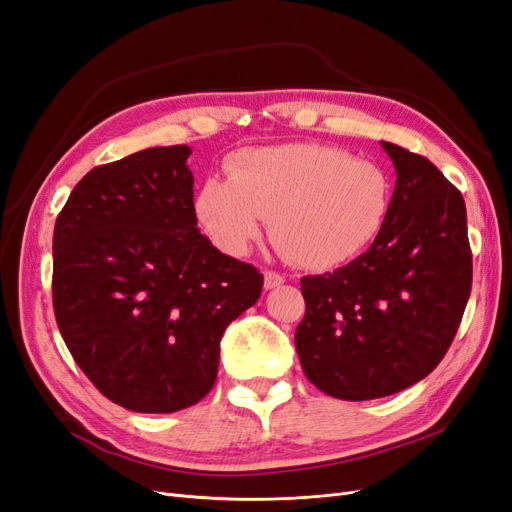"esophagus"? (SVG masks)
<instances>
[{"mask_svg":"<svg viewBox=\"0 0 512 512\" xmlns=\"http://www.w3.org/2000/svg\"><path fill=\"white\" fill-rule=\"evenodd\" d=\"M284 284V275H280L277 271H265V288L271 290V288H277Z\"/></svg>","mask_w":512,"mask_h":512,"instance_id":"1","label":"esophagus"}]
</instances>
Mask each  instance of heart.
<instances>
[{"mask_svg":"<svg viewBox=\"0 0 512 512\" xmlns=\"http://www.w3.org/2000/svg\"><path fill=\"white\" fill-rule=\"evenodd\" d=\"M226 179H207L194 196L205 235L243 256L271 218L273 243L305 269H333L376 239L389 213L384 170L318 143L250 147L226 164Z\"/></svg>","mask_w":512,"mask_h":512,"instance_id":"obj_1","label":"heart"}]
</instances>
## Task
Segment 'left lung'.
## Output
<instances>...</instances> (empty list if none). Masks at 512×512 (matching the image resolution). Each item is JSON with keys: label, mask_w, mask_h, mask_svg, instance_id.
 I'll use <instances>...</instances> for the list:
<instances>
[{"label": "left lung", "mask_w": 512, "mask_h": 512, "mask_svg": "<svg viewBox=\"0 0 512 512\" xmlns=\"http://www.w3.org/2000/svg\"><path fill=\"white\" fill-rule=\"evenodd\" d=\"M397 170L369 250L333 273L305 275L294 346L307 380L346 401L408 389L444 359L472 290L461 192L427 158L384 143Z\"/></svg>", "instance_id": "obj_1"}]
</instances>
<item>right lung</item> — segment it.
Segmentation results:
<instances>
[{
  "instance_id": "add662e5",
  "label": "right lung",
  "mask_w": 512,
  "mask_h": 512,
  "mask_svg": "<svg viewBox=\"0 0 512 512\" xmlns=\"http://www.w3.org/2000/svg\"><path fill=\"white\" fill-rule=\"evenodd\" d=\"M190 153L151 147L96 166L55 222L59 333L96 389L134 412L198 404L226 327L262 290L256 267L200 235Z\"/></svg>"
}]
</instances>
